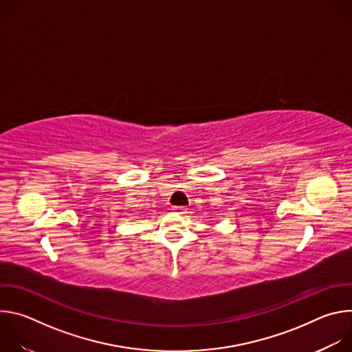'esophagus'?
<instances>
[{
	"label": "esophagus",
	"instance_id": "34e87169",
	"mask_svg": "<svg viewBox=\"0 0 352 352\" xmlns=\"http://www.w3.org/2000/svg\"><path fill=\"white\" fill-rule=\"evenodd\" d=\"M173 212H174L175 214H185V213H188V209H186L185 206H174V208H173Z\"/></svg>",
	"mask_w": 352,
	"mask_h": 352
}]
</instances>
